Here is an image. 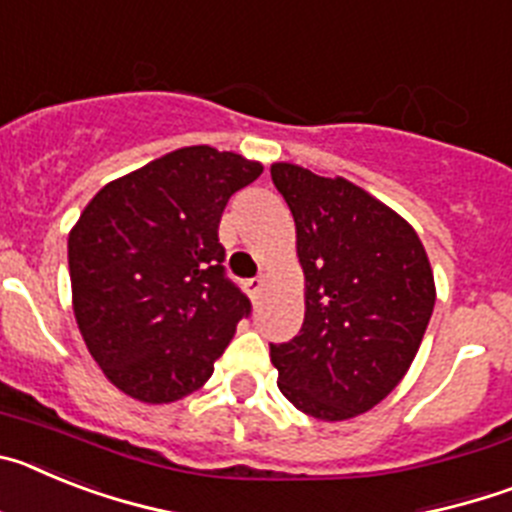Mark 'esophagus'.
I'll list each match as a JSON object with an SVG mask.
<instances>
[{
	"label": "esophagus",
	"instance_id": "esophagus-1",
	"mask_svg": "<svg viewBox=\"0 0 512 512\" xmlns=\"http://www.w3.org/2000/svg\"><path fill=\"white\" fill-rule=\"evenodd\" d=\"M264 284H266V277L248 279V282H246V292L253 297V300H256V297L261 295V289H264Z\"/></svg>",
	"mask_w": 512,
	"mask_h": 512
}]
</instances>
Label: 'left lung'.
Wrapping results in <instances>:
<instances>
[{"instance_id": "1", "label": "left lung", "mask_w": 512, "mask_h": 512, "mask_svg": "<svg viewBox=\"0 0 512 512\" xmlns=\"http://www.w3.org/2000/svg\"><path fill=\"white\" fill-rule=\"evenodd\" d=\"M287 200L305 274V323L271 343L279 390L325 423L372 410L408 374L436 282L413 225L343 176L271 164Z\"/></svg>"}]
</instances>
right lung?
<instances>
[{"instance_id": "right-lung-1", "label": "right lung", "mask_w": 512, "mask_h": 512, "mask_svg": "<svg viewBox=\"0 0 512 512\" xmlns=\"http://www.w3.org/2000/svg\"><path fill=\"white\" fill-rule=\"evenodd\" d=\"M264 166L176 148L94 194L69 233L71 305L104 377L164 405L212 377L251 302L225 279L217 225Z\"/></svg>"}]
</instances>
